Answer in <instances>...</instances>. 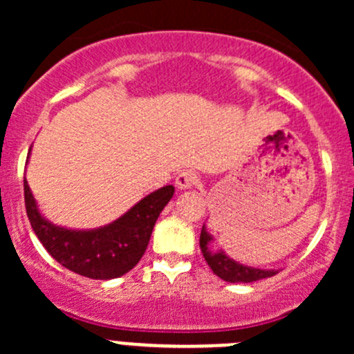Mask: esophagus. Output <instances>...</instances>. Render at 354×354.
Masks as SVG:
<instances>
[{
  "instance_id": "34e87169",
  "label": "esophagus",
  "mask_w": 354,
  "mask_h": 354,
  "mask_svg": "<svg viewBox=\"0 0 354 354\" xmlns=\"http://www.w3.org/2000/svg\"><path fill=\"white\" fill-rule=\"evenodd\" d=\"M174 183H176V187L180 188V190H187V188L195 187V185L198 183V176L194 171H181L176 176V181H174Z\"/></svg>"
}]
</instances>
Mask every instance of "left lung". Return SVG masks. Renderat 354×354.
Wrapping results in <instances>:
<instances>
[{
    "mask_svg": "<svg viewBox=\"0 0 354 354\" xmlns=\"http://www.w3.org/2000/svg\"><path fill=\"white\" fill-rule=\"evenodd\" d=\"M212 240L210 234L207 233L205 227H202L200 233V250L203 253V259L209 263L212 272L221 279L227 281V283H253V281L267 279V277L276 276L277 270H262L253 269V267L241 266V263L234 262L230 257L224 255L223 252L214 253L209 250V241Z\"/></svg>",
    "mask_w": 354,
    "mask_h": 354,
    "instance_id": "8db88e82",
    "label": "left lung"
}]
</instances>
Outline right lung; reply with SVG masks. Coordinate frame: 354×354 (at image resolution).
<instances>
[{"label": "right lung", "instance_id": "1", "mask_svg": "<svg viewBox=\"0 0 354 354\" xmlns=\"http://www.w3.org/2000/svg\"><path fill=\"white\" fill-rule=\"evenodd\" d=\"M173 194L174 187L167 185L142 198L109 226L92 231H71L53 226L39 214L24 178L25 210L42 246L71 272L102 281L123 276L140 262L157 217Z\"/></svg>", "mask_w": 354, "mask_h": 354}]
</instances>
